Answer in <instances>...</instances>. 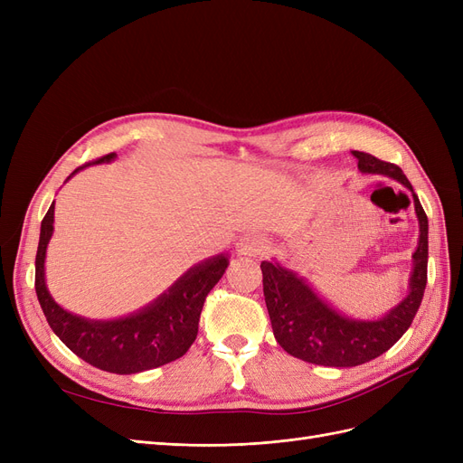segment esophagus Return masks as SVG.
<instances>
[{"label": "esophagus", "mask_w": 463, "mask_h": 463, "mask_svg": "<svg viewBox=\"0 0 463 463\" xmlns=\"http://www.w3.org/2000/svg\"><path fill=\"white\" fill-rule=\"evenodd\" d=\"M266 243L260 235L255 233H247L245 237H241L240 243H237V250H240L241 255L247 257H257V255H264L266 253Z\"/></svg>", "instance_id": "esophagus-1"}]
</instances>
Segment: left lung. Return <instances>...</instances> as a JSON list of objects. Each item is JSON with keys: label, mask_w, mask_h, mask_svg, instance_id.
<instances>
[{"label": "left lung", "mask_w": 463, "mask_h": 463, "mask_svg": "<svg viewBox=\"0 0 463 463\" xmlns=\"http://www.w3.org/2000/svg\"><path fill=\"white\" fill-rule=\"evenodd\" d=\"M363 174H381L400 181L413 193L410 179L396 164L383 162L373 154L352 150ZM419 220V243L413 253L410 293L394 309L378 320H354L334 311L303 278L278 262H260L262 289L274 338L286 352L322 367H357L394 345L411 326L427 286L429 220L413 193Z\"/></svg>", "instance_id": "8db88e82"}]
</instances>
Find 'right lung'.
Segmentation results:
<instances>
[{"instance_id": "add662e5", "label": "right lung", "mask_w": 463, "mask_h": 463, "mask_svg": "<svg viewBox=\"0 0 463 463\" xmlns=\"http://www.w3.org/2000/svg\"><path fill=\"white\" fill-rule=\"evenodd\" d=\"M116 158V152L77 167ZM71 174V175H73ZM53 233V204L40 226L34 288L50 328L82 361L116 374L156 369L179 359L197 338L204 299L228 269V257L218 255L193 266L145 309L116 320H89L65 311L46 288V247Z\"/></svg>"}]
</instances>
